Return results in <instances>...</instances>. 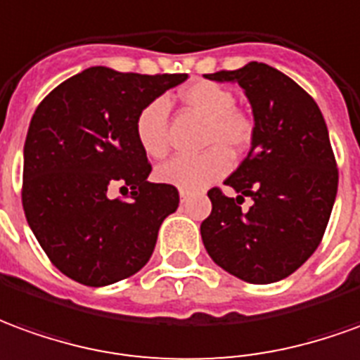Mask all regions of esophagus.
Here are the masks:
<instances>
[{
	"instance_id": "1",
	"label": "esophagus",
	"mask_w": 360,
	"mask_h": 360,
	"mask_svg": "<svg viewBox=\"0 0 360 360\" xmlns=\"http://www.w3.org/2000/svg\"><path fill=\"white\" fill-rule=\"evenodd\" d=\"M188 200V192H184V190H180V201H186Z\"/></svg>"
}]
</instances>
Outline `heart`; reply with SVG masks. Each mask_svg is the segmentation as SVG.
I'll use <instances>...</instances> for the list:
<instances>
[{
    "mask_svg": "<svg viewBox=\"0 0 360 360\" xmlns=\"http://www.w3.org/2000/svg\"><path fill=\"white\" fill-rule=\"evenodd\" d=\"M190 110L207 118L203 145L211 147L201 155H178L157 168L162 184L186 192H198L225 176L233 167V155L248 149L254 139V120L236 108V96L231 89L211 81H195L180 93ZM168 104L167 96H157L137 114L135 137L149 157L160 159L168 153ZM229 148L228 152L226 149Z\"/></svg>",
    "mask_w": 360,
    "mask_h": 360,
    "instance_id": "1",
    "label": "heart"
}]
</instances>
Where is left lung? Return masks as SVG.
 Here are the masks:
<instances>
[{
  "label": "left lung",
  "instance_id": "obj_1",
  "mask_svg": "<svg viewBox=\"0 0 360 360\" xmlns=\"http://www.w3.org/2000/svg\"><path fill=\"white\" fill-rule=\"evenodd\" d=\"M244 89L254 114L248 157L225 180L236 198L207 192L201 238L211 259L242 281H281L320 246L338 193V165L314 98L267 63L205 75ZM244 197L252 200L241 207Z\"/></svg>",
  "mask_w": 360,
  "mask_h": 360
}]
</instances>
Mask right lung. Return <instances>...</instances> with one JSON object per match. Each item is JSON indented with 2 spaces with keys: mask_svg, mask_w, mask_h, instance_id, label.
Returning a JSON list of instances; mask_svg holds the SVG:
<instances>
[{
  "mask_svg": "<svg viewBox=\"0 0 360 360\" xmlns=\"http://www.w3.org/2000/svg\"><path fill=\"white\" fill-rule=\"evenodd\" d=\"M188 73L139 75L89 68L38 104L25 141L22 209L53 266L86 287L137 274L149 262L162 221L174 213V186L147 182L151 162L135 120ZM114 185L131 187L110 200Z\"/></svg>",
  "mask_w": 360,
  "mask_h": 360,
  "instance_id": "obj_1",
  "label": "right lung"
}]
</instances>
